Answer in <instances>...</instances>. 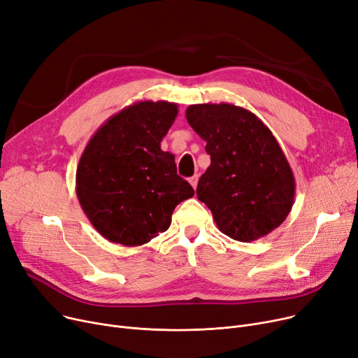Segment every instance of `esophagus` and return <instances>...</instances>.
I'll use <instances>...</instances> for the list:
<instances>
[{
  "mask_svg": "<svg viewBox=\"0 0 358 358\" xmlns=\"http://www.w3.org/2000/svg\"><path fill=\"white\" fill-rule=\"evenodd\" d=\"M198 179H199V176H198V175H194L192 178H189V183L194 186V188H196V185H198Z\"/></svg>",
  "mask_w": 358,
  "mask_h": 358,
  "instance_id": "1",
  "label": "esophagus"
}]
</instances>
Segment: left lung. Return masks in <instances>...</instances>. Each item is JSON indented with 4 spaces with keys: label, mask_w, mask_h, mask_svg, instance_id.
I'll return each instance as SVG.
<instances>
[{
    "label": "left lung",
    "mask_w": 358,
    "mask_h": 358,
    "mask_svg": "<svg viewBox=\"0 0 358 358\" xmlns=\"http://www.w3.org/2000/svg\"><path fill=\"white\" fill-rule=\"evenodd\" d=\"M185 115L207 143L211 164L196 195L220 231L252 242L275 230L292 211L296 180L269 128L250 110L230 103L191 105Z\"/></svg>",
    "instance_id": "left-lung-1"
}]
</instances>
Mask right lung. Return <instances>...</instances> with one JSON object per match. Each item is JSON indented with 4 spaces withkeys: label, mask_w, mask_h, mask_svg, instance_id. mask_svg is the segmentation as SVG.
Instances as JSON below:
<instances>
[{
    "label": "right lung",
    "mask_w": 358,
    "mask_h": 358,
    "mask_svg": "<svg viewBox=\"0 0 358 358\" xmlns=\"http://www.w3.org/2000/svg\"><path fill=\"white\" fill-rule=\"evenodd\" d=\"M178 105L141 100L110 116L84 148L76 192L93 227L113 243L140 246L169 229L173 210L192 198L175 156L160 148Z\"/></svg>",
    "instance_id": "right-lung-1"
}]
</instances>
